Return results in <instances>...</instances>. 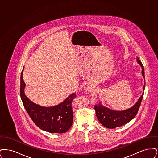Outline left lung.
I'll use <instances>...</instances> for the list:
<instances>
[{
	"label": "left lung",
	"mask_w": 158,
	"mask_h": 158,
	"mask_svg": "<svg viewBox=\"0 0 158 158\" xmlns=\"http://www.w3.org/2000/svg\"><path fill=\"white\" fill-rule=\"evenodd\" d=\"M137 61L142 68V73L144 79V71L143 64L138 57H137ZM144 88L145 82L143 86V90H144ZM143 93L142 96L138 99L137 102L132 107L121 111L110 110L104 106L99 102V104H96L94 107L98 121L105 127L108 128H115L127 124L135 117L142 101Z\"/></svg>",
	"instance_id": "1"
}]
</instances>
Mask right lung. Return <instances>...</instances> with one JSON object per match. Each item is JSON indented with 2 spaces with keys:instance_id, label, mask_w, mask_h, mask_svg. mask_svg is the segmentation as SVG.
<instances>
[{
  "instance_id": "add662e5",
  "label": "right lung",
  "mask_w": 158,
  "mask_h": 158,
  "mask_svg": "<svg viewBox=\"0 0 158 158\" xmlns=\"http://www.w3.org/2000/svg\"><path fill=\"white\" fill-rule=\"evenodd\" d=\"M23 68L21 76L20 94L23 105L32 120L40 128L49 133H64L68 131L73 123L72 102L76 97L75 93L54 106L43 107L37 105L25 95V83L23 77Z\"/></svg>"
}]
</instances>
